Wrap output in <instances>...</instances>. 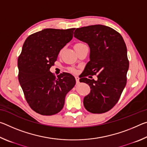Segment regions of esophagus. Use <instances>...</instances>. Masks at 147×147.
I'll use <instances>...</instances> for the list:
<instances>
[{"mask_svg": "<svg viewBox=\"0 0 147 147\" xmlns=\"http://www.w3.org/2000/svg\"><path fill=\"white\" fill-rule=\"evenodd\" d=\"M75 79H76V84H78L79 83V77L78 76H75Z\"/></svg>", "mask_w": 147, "mask_h": 147, "instance_id": "34e87169", "label": "esophagus"}]
</instances>
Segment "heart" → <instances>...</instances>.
Segmentation results:
<instances>
[{
  "instance_id": "obj_1",
  "label": "heart",
  "mask_w": 147,
  "mask_h": 147,
  "mask_svg": "<svg viewBox=\"0 0 147 147\" xmlns=\"http://www.w3.org/2000/svg\"><path fill=\"white\" fill-rule=\"evenodd\" d=\"M84 45H84V44L81 43H77V44L75 45V46H74V48H75V49H76V48H78V47H82V46H84ZM70 71H72V72H73V73H74V72L76 71L75 69H73V68H71V69H70Z\"/></svg>"
}]
</instances>
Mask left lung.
I'll return each mask as SVG.
<instances>
[{
  "label": "left lung",
  "instance_id": "obj_1",
  "mask_svg": "<svg viewBox=\"0 0 147 147\" xmlns=\"http://www.w3.org/2000/svg\"><path fill=\"white\" fill-rule=\"evenodd\" d=\"M74 37L90 48V61L80 79L91 88L84 98V106L93 113L107 112L117 103L126 84L129 61L126 44L119 32L101 24L76 28ZM96 74L97 81L86 78Z\"/></svg>",
  "mask_w": 147,
  "mask_h": 147
}]
</instances>
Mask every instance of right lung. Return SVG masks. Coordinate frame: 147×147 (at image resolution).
Instances as JSON below:
<instances>
[{"instance_id":"add662e5","label":"right lung","mask_w":147,"mask_h":147,"mask_svg":"<svg viewBox=\"0 0 147 147\" xmlns=\"http://www.w3.org/2000/svg\"><path fill=\"white\" fill-rule=\"evenodd\" d=\"M74 30L46 28L29 36L23 44L17 62L19 82L28 105L41 115L59 112L67 93L75 86L72 74L63 73L56 78L50 71Z\"/></svg>"}]
</instances>
